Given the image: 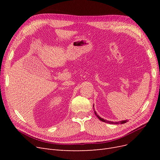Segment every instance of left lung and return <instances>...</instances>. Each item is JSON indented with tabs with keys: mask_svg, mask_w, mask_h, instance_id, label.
<instances>
[{
	"mask_svg": "<svg viewBox=\"0 0 160 160\" xmlns=\"http://www.w3.org/2000/svg\"><path fill=\"white\" fill-rule=\"evenodd\" d=\"M94 107V106H93ZM93 109H94V108H93ZM94 113H95V115L97 116V117H98V118H99V120H101V122H105V123H111V124H123V123H126V122H128V120H123V121H121V122H110V121H108V120H105L104 119H103V118H100L99 116L97 114V113H96V111H94Z\"/></svg>",
	"mask_w": 160,
	"mask_h": 160,
	"instance_id": "obj_1",
	"label": "left lung"
}]
</instances>
